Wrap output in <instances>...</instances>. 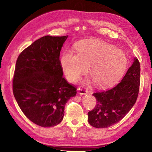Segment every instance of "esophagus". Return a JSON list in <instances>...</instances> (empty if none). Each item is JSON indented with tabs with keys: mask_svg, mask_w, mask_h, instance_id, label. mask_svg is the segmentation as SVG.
<instances>
[{
	"mask_svg": "<svg viewBox=\"0 0 152 152\" xmlns=\"http://www.w3.org/2000/svg\"><path fill=\"white\" fill-rule=\"evenodd\" d=\"M78 93L80 95H86L88 93V90L86 88H79Z\"/></svg>",
	"mask_w": 152,
	"mask_h": 152,
	"instance_id": "obj_1",
	"label": "esophagus"
}]
</instances>
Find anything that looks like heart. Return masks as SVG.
Here are the masks:
<instances>
[{"mask_svg":"<svg viewBox=\"0 0 152 152\" xmlns=\"http://www.w3.org/2000/svg\"><path fill=\"white\" fill-rule=\"evenodd\" d=\"M76 54L64 51L61 66L66 78L76 82L88 72L96 86L106 87L118 81L127 64L125 53L114 46L100 40L86 41L77 45Z\"/></svg>","mask_w":152,"mask_h":152,"instance_id":"heart-1","label":"heart"}]
</instances>
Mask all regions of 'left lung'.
<instances>
[{
  "mask_svg": "<svg viewBox=\"0 0 152 152\" xmlns=\"http://www.w3.org/2000/svg\"><path fill=\"white\" fill-rule=\"evenodd\" d=\"M140 74V63L134 58L133 64L117 85L93 93L96 104L88 112L89 124L96 128H106L124 118L136 102L139 92Z\"/></svg>",
  "mask_w": 152,
  "mask_h": 152,
  "instance_id": "1",
  "label": "left lung"
}]
</instances>
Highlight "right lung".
Wrapping results in <instances>:
<instances>
[{
    "label": "right lung",
    "mask_w": 152,
    "mask_h": 152,
    "mask_svg": "<svg viewBox=\"0 0 152 152\" xmlns=\"http://www.w3.org/2000/svg\"><path fill=\"white\" fill-rule=\"evenodd\" d=\"M68 36L42 37L19 55L13 77V93L22 112L43 127L63 120L64 106L76 88L63 76L60 51Z\"/></svg>",
    "instance_id": "add662e5"
}]
</instances>
